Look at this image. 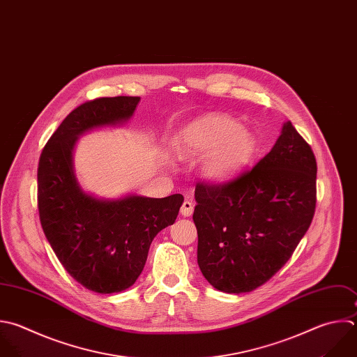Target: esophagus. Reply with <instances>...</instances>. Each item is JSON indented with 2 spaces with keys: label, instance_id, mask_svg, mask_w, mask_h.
Wrapping results in <instances>:
<instances>
[{
  "label": "esophagus",
  "instance_id": "esophagus-1",
  "mask_svg": "<svg viewBox=\"0 0 357 357\" xmlns=\"http://www.w3.org/2000/svg\"><path fill=\"white\" fill-rule=\"evenodd\" d=\"M180 212H181L183 216H191L192 212H194V204H192V201H191V199H185V201L183 202V206H181Z\"/></svg>",
  "mask_w": 357,
  "mask_h": 357
}]
</instances>
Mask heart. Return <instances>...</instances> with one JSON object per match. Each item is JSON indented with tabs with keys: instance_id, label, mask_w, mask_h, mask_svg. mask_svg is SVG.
Returning <instances> with one entry per match:
<instances>
[{
	"instance_id": "1",
	"label": "heart",
	"mask_w": 357,
	"mask_h": 357,
	"mask_svg": "<svg viewBox=\"0 0 357 357\" xmlns=\"http://www.w3.org/2000/svg\"><path fill=\"white\" fill-rule=\"evenodd\" d=\"M257 139L225 114H206L190 123L181 137V155L201 158L213 150L204 165L205 174L223 181L238 174L252 159Z\"/></svg>"
}]
</instances>
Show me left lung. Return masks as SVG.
Listing matches in <instances>:
<instances>
[{
    "mask_svg": "<svg viewBox=\"0 0 357 357\" xmlns=\"http://www.w3.org/2000/svg\"><path fill=\"white\" fill-rule=\"evenodd\" d=\"M317 162L287 121L276 144L252 169L225 183L199 181L192 215L198 265L225 293L266 283L308 230L317 202Z\"/></svg>",
    "mask_w": 357,
    "mask_h": 357,
    "instance_id": "left-lung-1",
    "label": "left lung"
}]
</instances>
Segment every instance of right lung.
Returning a JSON list of instances; mask_svg holds the SVG:
<instances>
[{
	"instance_id": "obj_1",
	"label": "right lung",
	"mask_w": 357,
	"mask_h": 357,
	"mask_svg": "<svg viewBox=\"0 0 357 357\" xmlns=\"http://www.w3.org/2000/svg\"><path fill=\"white\" fill-rule=\"evenodd\" d=\"M138 96L98 98L73 110L42 151L38 208L43 231L66 271L96 293H119L141 275L155 236L173 225L184 201L130 195L96 199L74 176L73 149L88 130L128 120Z\"/></svg>"
}]
</instances>
